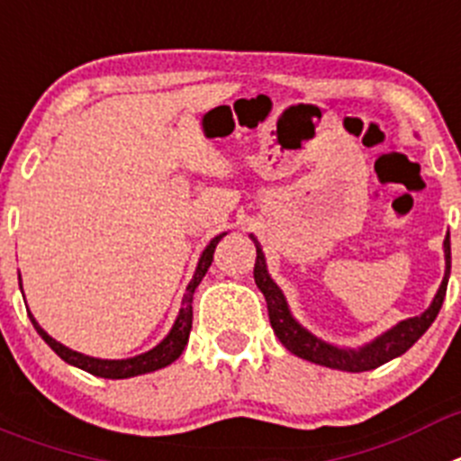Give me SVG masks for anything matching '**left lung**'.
Wrapping results in <instances>:
<instances>
[{
	"label": "left lung",
	"instance_id": "1",
	"mask_svg": "<svg viewBox=\"0 0 461 461\" xmlns=\"http://www.w3.org/2000/svg\"><path fill=\"white\" fill-rule=\"evenodd\" d=\"M253 242H256V238H253ZM443 249H446V276H443L441 288H438L432 306H429L423 315H418V318L402 320L398 327L382 333L377 340H373V343L366 345V348L357 349V352H354V349L331 348V345L322 343L320 338H315L313 333H308L302 324L294 322V318L288 311V303H285V299H283V293L278 290L276 283L269 278L267 267H265L263 249L258 247V242H256V251H258V256H256L253 278H256V285H258L260 293L265 294V302H267L269 324H272L278 340H281L290 352L306 358V361H313L318 363V366H327V368H333V370H345V373H366V370L379 368V366H384V363L391 361V358L407 352V349L416 343L418 338L428 331L429 324L437 320L438 311H441L443 297H446V288H448L450 238L443 240Z\"/></svg>",
	"mask_w": 461,
	"mask_h": 461
}]
</instances>
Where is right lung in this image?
I'll use <instances>...</instances> for the list:
<instances>
[{"instance_id":"1","label":"right lung","mask_w":461,"mask_h":461,"mask_svg":"<svg viewBox=\"0 0 461 461\" xmlns=\"http://www.w3.org/2000/svg\"><path fill=\"white\" fill-rule=\"evenodd\" d=\"M226 233L217 235V238L212 240V242L208 244V249L203 251L201 260H198V267H196V274H194L192 283L187 285V293H185V299H183V308H180V315L178 320H176V324H173L171 333H168L167 338H164L162 343L158 345V348H153L150 352L146 354H139V357L134 358H123V361H104V358H93V357H84V354L79 352H73V349H68L66 345L57 343L52 336H48V333L41 329V324L33 320V315L29 313V318H32V324L33 329H36L38 333H41V338H43L45 343L50 345V348L54 349V352L59 354V357L63 358L66 363H70V366H77V368L86 370V373L95 375V377H104V379H125V377H137V375H143V373H153V370H159V368H167L168 363H173L176 358L183 354L185 345H187L189 340V331H192V299H194V290L198 288V283H201V278L205 276V272H208V267L212 265V258H214V249H217L219 240L223 238Z\"/></svg>"}]
</instances>
